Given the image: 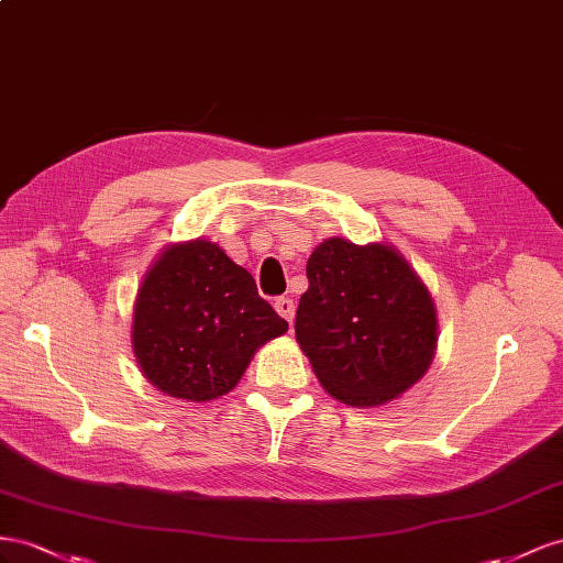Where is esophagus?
<instances>
[{
    "label": "esophagus",
    "mask_w": 563,
    "mask_h": 563,
    "mask_svg": "<svg viewBox=\"0 0 563 563\" xmlns=\"http://www.w3.org/2000/svg\"><path fill=\"white\" fill-rule=\"evenodd\" d=\"M273 307H276V311L287 320V323L292 325V320H295V301L290 297H278L276 301H273Z\"/></svg>",
    "instance_id": "1"
}]
</instances>
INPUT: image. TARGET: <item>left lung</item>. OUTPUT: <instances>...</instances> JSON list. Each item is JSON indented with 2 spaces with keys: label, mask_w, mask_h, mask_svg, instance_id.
I'll return each instance as SVG.
<instances>
[{
  "label": "left lung",
  "mask_w": 563,
  "mask_h": 563,
  "mask_svg": "<svg viewBox=\"0 0 563 563\" xmlns=\"http://www.w3.org/2000/svg\"><path fill=\"white\" fill-rule=\"evenodd\" d=\"M307 278L295 334L330 396L375 408L422 379L437 351V309L396 247L328 238Z\"/></svg>",
  "instance_id": "left-lung-1"
}]
</instances>
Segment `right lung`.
Listing matches in <instances>:
<instances>
[{"instance_id":"1","label":"right lung","mask_w":563,"mask_h":563,"mask_svg":"<svg viewBox=\"0 0 563 563\" xmlns=\"http://www.w3.org/2000/svg\"><path fill=\"white\" fill-rule=\"evenodd\" d=\"M287 332L250 273L217 243L165 247L143 278L132 344L143 377L167 396L214 400L247 371L254 351Z\"/></svg>"}]
</instances>
